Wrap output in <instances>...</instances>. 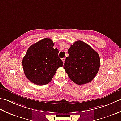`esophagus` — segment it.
I'll use <instances>...</instances> for the list:
<instances>
[{
    "instance_id": "esophagus-1",
    "label": "esophagus",
    "mask_w": 121,
    "mask_h": 121,
    "mask_svg": "<svg viewBox=\"0 0 121 121\" xmlns=\"http://www.w3.org/2000/svg\"><path fill=\"white\" fill-rule=\"evenodd\" d=\"M62 61H63V63H65V58H62Z\"/></svg>"
}]
</instances>
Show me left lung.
Instances as JSON below:
<instances>
[{"instance_id": "8db88e82", "label": "left lung", "mask_w": 121, "mask_h": 121, "mask_svg": "<svg viewBox=\"0 0 121 121\" xmlns=\"http://www.w3.org/2000/svg\"><path fill=\"white\" fill-rule=\"evenodd\" d=\"M68 53L63 68L71 80L79 85L91 82L100 68L98 53L81 40L71 45Z\"/></svg>"}]
</instances>
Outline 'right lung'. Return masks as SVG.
<instances>
[{"label": "right lung", "instance_id": "obj_1", "mask_svg": "<svg viewBox=\"0 0 121 121\" xmlns=\"http://www.w3.org/2000/svg\"><path fill=\"white\" fill-rule=\"evenodd\" d=\"M54 43L45 38L30 46L22 60L24 72L27 79L37 85H44L52 80L56 70L63 65L58 56Z\"/></svg>", "mask_w": 121, "mask_h": 121}]
</instances>
